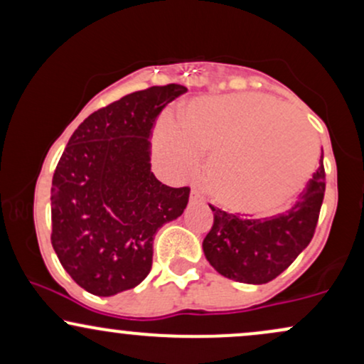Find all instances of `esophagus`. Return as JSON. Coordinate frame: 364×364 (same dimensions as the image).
I'll return each mask as SVG.
<instances>
[{"instance_id":"esophagus-1","label":"esophagus","mask_w":364,"mask_h":364,"mask_svg":"<svg viewBox=\"0 0 364 364\" xmlns=\"http://www.w3.org/2000/svg\"><path fill=\"white\" fill-rule=\"evenodd\" d=\"M203 202V195L200 193L198 188H193L190 193V203H202Z\"/></svg>"}]
</instances>
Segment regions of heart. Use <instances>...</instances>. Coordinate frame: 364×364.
Here are the masks:
<instances>
[{
	"instance_id": "obj_1",
	"label": "heart",
	"mask_w": 364,
	"mask_h": 364,
	"mask_svg": "<svg viewBox=\"0 0 364 364\" xmlns=\"http://www.w3.org/2000/svg\"><path fill=\"white\" fill-rule=\"evenodd\" d=\"M294 121L269 95L196 99L181 123H159L154 147L174 173L193 169L202 154H210L205 181L217 202L241 214H267L301 190L316 162V139Z\"/></svg>"
}]
</instances>
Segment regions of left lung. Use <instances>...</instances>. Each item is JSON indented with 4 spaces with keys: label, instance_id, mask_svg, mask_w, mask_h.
<instances>
[{
    "label": "left lung",
    "instance_id": "obj_1",
    "mask_svg": "<svg viewBox=\"0 0 364 364\" xmlns=\"http://www.w3.org/2000/svg\"><path fill=\"white\" fill-rule=\"evenodd\" d=\"M325 195L323 164L298 200L282 214L253 219L210 205L214 225L203 240L208 263L224 277L245 284H267L281 275L310 245Z\"/></svg>",
    "mask_w": 364,
    "mask_h": 364
}]
</instances>
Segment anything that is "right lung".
Returning <instances> with one entry per match:
<instances>
[{
    "label": "right lung",
    "mask_w": 364,
    "mask_h": 364,
    "mask_svg": "<svg viewBox=\"0 0 364 364\" xmlns=\"http://www.w3.org/2000/svg\"><path fill=\"white\" fill-rule=\"evenodd\" d=\"M188 89L133 92L75 129L51 188V243L63 269L95 296L133 289L152 269L159 228L178 219L190 188L150 171V135L161 111Z\"/></svg>",
    "instance_id": "1"
}]
</instances>
